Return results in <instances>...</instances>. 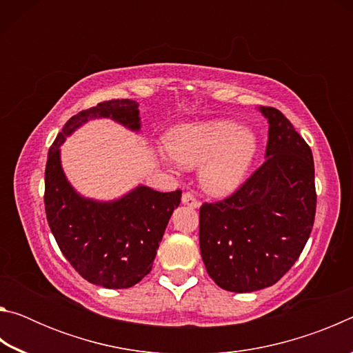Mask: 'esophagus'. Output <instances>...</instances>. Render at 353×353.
<instances>
[{"instance_id":"1","label":"esophagus","mask_w":353,"mask_h":353,"mask_svg":"<svg viewBox=\"0 0 353 353\" xmlns=\"http://www.w3.org/2000/svg\"><path fill=\"white\" fill-rule=\"evenodd\" d=\"M182 204L196 208V207H199V201L196 199L194 196L191 194V193H183V194H182Z\"/></svg>"}]
</instances>
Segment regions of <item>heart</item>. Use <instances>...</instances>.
I'll return each mask as SVG.
<instances>
[{
  "mask_svg": "<svg viewBox=\"0 0 353 353\" xmlns=\"http://www.w3.org/2000/svg\"><path fill=\"white\" fill-rule=\"evenodd\" d=\"M166 151L183 168L201 166V183L208 193L224 196L241 183L255 155V135L232 121L182 124L165 137ZM166 165L171 160L160 155Z\"/></svg>",
  "mask_w": 353,
  "mask_h": 353,
  "instance_id": "obj_1",
  "label": "heart"
}]
</instances>
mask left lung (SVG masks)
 <instances>
[{
	"label": "left lung",
	"instance_id": "8db88e82",
	"mask_svg": "<svg viewBox=\"0 0 353 353\" xmlns=\"http://www.w3.org/2000/svg\"><path fill=\"white\" fill-rule=\"evenodd\" d=\"M268 118L266 160L235 193L199 210V246L214 283L234 292L272 286L291 270L316 213L312 149L282 112Z\"/></svg>",
	"mask_w": 353,
	"mask_h": 353
}]
</instances>
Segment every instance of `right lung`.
I'll return each mask as SVG.
<instances>
[{"instance_id":"obj_1","label":"right lung","mask_w":353,"mask_h":353,"mask_svg":"<svg viewBox=\"0 0 353 353\" xmlns=\"http://www.w3.org/2000/svg\"><path fill=\"white\" fill-rule=\"evenodd\" d=\"M93 118H110L140 130L139 104L112 99L71 117L48 152L45 212L65 259L81 276L104 288H130L151 272L152 261L182 191L160 193L140 185L117 201L82 198L71 187L61 165V145Z\"/></svg>"}]
</instances>
